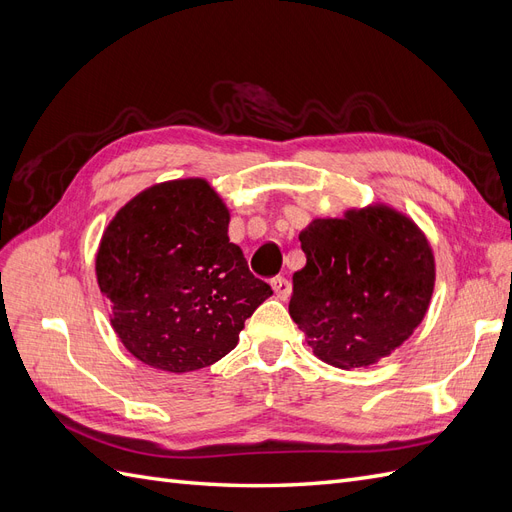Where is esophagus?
Instances as JSON below:
<instances>
[{
  "instance_id": "1",
  "label": "esophagus",
  "mask_w": 512,
  "mask_h": 512,
  "mask_svg": "<svg viewBox=\"0 0 512 512\" xmlns=\"http://www.w3.org/2000/svg\"><path fill=\"white\" fill-rule=\"evenodd\" d=\"M271 288L275 290L277 299H282V301H286L290 297V292H292V284L286 280V277H273Z\"/></svg>"
}]
</instances>
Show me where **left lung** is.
Returning <instances> with one entry per match:
<instances>
[{
	"instance_id": "8db88e82",
	"label": "left lung",
	"mask_w": 512,
	"mask_h": 512,
	"mask_svg": "<svg viewBox=\"0 0 512 512\" xmlns=\"http://www.w3.org/2000/svg\"><path fill=\"white\" fill-rule=\"evenodd\" d=\"M305 267L292 275L290 316L320 361L369 367L423 322L436 258L412 218L384 203L318 218L299 235Z\"/></svg>"
}]
</instances>
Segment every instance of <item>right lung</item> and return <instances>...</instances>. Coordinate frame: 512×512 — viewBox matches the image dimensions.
<instances>
[{"mask_svg":"<svg viewBox=\"0 0 512 512\" xmlns=\"http://www.w3.org/2000/svg\"><path fill=\"white\" fill-rule=\"evenodd\" d=\"M230 211L207 179L156 183L123 205L96 254L111 327L138 361L188 374L226 356L273 290L228 239Z\"/></svg>","mask_w":512,"mask_h":512,"instance_id":"right-lung-1","label":"right lung"}]
</instances>
